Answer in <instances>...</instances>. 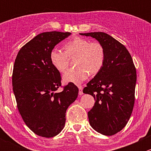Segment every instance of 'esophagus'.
<instances>
[{
  "instance_id": "obj_1",
  "label": "esophagus",
  "mask_w": 151,
  "mask_h": 151,
  "mask_svg": "<svg viewBox=\"0 0 151 151\" xmlns=\"http://www.w3.org/2000/svg\"><path fill=\"white\" fill-rule=\"evenodd\" d=\"M78 88H79V94H80V96L83 95V86H81V85H78Z\"/></svg>"
}]
</instances>
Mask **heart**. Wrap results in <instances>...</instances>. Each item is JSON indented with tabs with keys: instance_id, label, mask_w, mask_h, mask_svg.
Instances as JSON below:
<instances>
[{
	"instance_id": "obj_1",
	"label": "heart",
	"mask_w": 151,
	"mask_h": 151,
	"mask_svg": "<svg viewBox=\"0 0 151 151\" xmlns=\"http://www.w3.org/2000/svg\"><path fill=\"white\" fill-rule=\"evenodd\" d=\"M66 52L54 48L50 58L53 66L60 72L68 67L69 57L77 55L75 63L77 67L71 68L63 74L66 83L79 84L86 80L91 74H96L104 65L105 53L102 45L99 42H90L85 39L76 37L64 45Z\"/></svg>"
}]
</instances>
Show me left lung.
<instances>
[{"instance_id": "left-lung-1", "label": "left lung", "mask_w": 151, "mask_h": 151, "mask_svg": "<svg viewBox=\"0 0 151 151\" xmlns=\"http://www.w3.org/2000/svg\"><path fill=\"white\" fill-rule=\"evenodd\" d=\"M96 39L104 50V65L83 89L96 102L88 112L91 127L106 136L121 131L134 104L136 68L126 47L107 33H80Z\"/></svg>"}]
</instances>
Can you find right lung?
I'll return each instance as SVG.
<instances>
[{
  "label": "right lung",
  "mask_w": 151,
  "mask_h": 151,
  "mask_svg": "<svg viewBox=\"0 0 151 151\" xmlns=\"http://www.w3.org/2000/svg\"><path fill=\"white\" fill-rule=\"evenodd\" d=\"M71 34L40 33L19 50L15 59L12 86L18 110L29 129L43 137H53L63 130L66 109L78 96V88L72 83L56 91L61 77L50 58L55 46Z\"/></svg>",
  "instance_id": "add662e5"
}]
</instances>
